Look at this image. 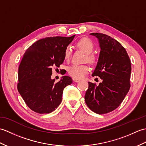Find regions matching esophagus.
I'll use <instances>...</instances> for the list:
<instances>
[{"instance_id":"esophagus-1","label":"esophagus","mask_w":146,"mask_h":146,"mask_svg":"<svg viewBox=\"0 0 146 146\" xmlns=\"http://www.w3.org/2000/svg\"><path fill=\"white\" fill-rule=\"evenodd\" d=\"M73 82H80V80H78V79H77V78H73Z\"/></svg>"}]
</instances>
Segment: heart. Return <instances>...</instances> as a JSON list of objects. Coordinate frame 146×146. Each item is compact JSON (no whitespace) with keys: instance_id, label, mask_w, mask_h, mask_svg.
<instances>
[{"instance_id":"1","label":"heart","mask_w":146,"mask_h":146,"mask_svg":"<svg viewBox=\"0 0 146 146\" xmlns=\"http://www.w3.org/2000/svg\"><path fill=\"white\" fill-rule=\"evenodd\" d=\"M76 46L86 54V60L89 63H94L96 58L94 54H92L94 51V45L90 40L87 38H82L77 42ZM71 57V48L68 46L65 49L64 52V58L65 60L68 61ZM90 71V68L87 64H74L68 68V72L69 75L75 78H82L86 75Z\"/></svg>"}]
</instances>
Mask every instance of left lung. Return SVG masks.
Segmentation results:
<instances>
[{
    "label": "left lung",
    "instance_id": "obj_1",
    "mask_svg": "<svg viewBox=\"0 0 146 146\" xmlns=\"http://www.w3.org/2000/svg\"><path fill=\"white\" fill-rule=\"evenodd\" d=\"M90 35L98 39L100 48L92 75L99 76L102 82L98 86L88 82L85 100L91 110L104 114L116 109L129 91L131 64L125 49L117 40L102 33Z\"/></svg>",
    "mask_w": 146,
    "mask_h": 146
}]
</instances>
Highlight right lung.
<instances>
[{"label": "right lung", "instance_id": "add662e5", "mask_svg": "<svg viewBox=\"0 0 146 146\" xmlns=\"http://www.w3.org/2000/svg\"><path fill=\"white\" fill-rule=\"evenodd\" d=\"M75 36L39 39L24 54L19 67L17 90L26 105L35 112L53 111L61 104L64 88L72 83L68 76H62L55 83L51 75L52 66L60 67L63 63L65 49Z\"/></svg>", "mask_w": 146, "mask_h": 146}]
</instances>
